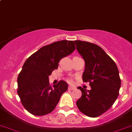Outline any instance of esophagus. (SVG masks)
<instances>
[{
	"mask_svg": "<svg viewBox=\"0 0 132 132\" xmlns=\"http://www.w3.org/2000/svg\"><path fill=\"white\" fill-rule=\"evenodd\" d=\"M75 89V88H73V87H71V86H70L68 88L69 90H74V89Z\"/></svg>",
	"mask_w": 132,
	"mask_h": 132,
	"instance_id": "esophagus-1",
	"label": "esophagus"
}]
</instances>
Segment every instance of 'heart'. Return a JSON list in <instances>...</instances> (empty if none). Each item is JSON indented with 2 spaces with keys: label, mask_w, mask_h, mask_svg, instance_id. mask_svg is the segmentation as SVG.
Here are the masks:
<instances>
[{
  "label": "heart",
  "mask_w": 132,
  "mask_h": 132,
  "mask_svg": "<svg viewBox=\"0 0 132 132\" xmlns=\"http://www.w3.org/2000/svg\"><path fill=\"white\" fill-rule=\"evenodd\" d=\"M68 82H70V83H71V82H72V80H70H70H68Z\"/></svg>",
  "instance_id": "1"
}]
</instances>
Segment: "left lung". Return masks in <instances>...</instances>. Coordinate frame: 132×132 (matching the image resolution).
<instances>
[{
  "instance_id": "8db88e82",
  "label": "left lung",
  "mask_w": 132,
  "mask_h": 132,
  "mask_svg": "<svg viewBox=\"0 0 132 132\" xmlns=\"http://www.w3.org/2000/svg\"><path fill=\"white\" fill-rule=\"evenodd\" d=\"M77 50L85 61L82 80L89 82L90 90L81 87L77 101L79 110L90 117L100 116L110 109L119 95L121 79L117 65L100 46L89 42L75 40Z\"/></svg>"
}]
</instances>
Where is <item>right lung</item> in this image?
<instances>
[{"label":"right lung","instance_id":"right-lung-1","mask_svg":"<svg viewBox=\"0 0 132 132\" xmlns=\"http://www.w3.org/2000/svg\"><path fill=\"white\" fill-rule=\"evenodd\" d=\"M75 50L72 40L55 42L42 47L25 61L18 76L17 93L28 112L42 116L55 109L68 86L65 81L60 80L52 87L48 77L58 68L61 59Z\"/></svg>","mask_w":132,"mask_h":132}]
</instances>
